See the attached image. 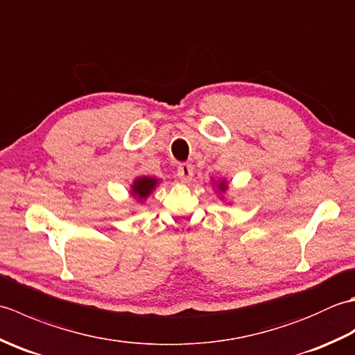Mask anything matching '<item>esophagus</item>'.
Returning <instances> with one entry per match:
<instances>
[{"mask_svg":"<svg viewBox=\"0 0 355 355\" xmlns=\"http://www.w3.org/2000/svg\"><path fill=\"white\" fill-rule=\"evenodd\" d=\"M192 175H193V166L191 163H183V164L178 166L177 177L182 180V182H184V183L191 182Z\"/></svg>","mask_w":355,"mask_h":355,"instance_id":"1","label":"esophagus"}]
</instances>
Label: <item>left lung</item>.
<instances>
[{"label": "left lung", "mask_w": 355, "mask_h": 355, "mask_svg": "<svg viewBox=\"0 0 355 355\" xmlns=\"http://www.w3.org/2000/svg\"><path fill=\"white\" fill-rule=\"evenodd\" d=\"M220 187H221V189H224V184H220Z\"/></svg>", "instance_id": "8db88e82"}]
</instances>
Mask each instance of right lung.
Returning <instances> with one entry per match:
<instances>
[{
	"label": "right lung",
	"mask_w": 355,
	"mask_h": 355,
	"mask_svg": "<svg viewBox=\"0 0 355 355\" xmlns=\"http://www.w3.org/2000/svg\"><path fill=\"white\" fill-rule=\"evenodd\" d=\"M157 184L155 178H149V177H141L135 180V183L132 184V193L139 195L140 198H145L148 195L153 192V189Z\"/></svg>",
	"instance_id": "add662e5"
}]
</instances>
